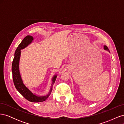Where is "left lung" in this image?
Segmentation results:
<instances>
[{
    "mask_svg": "<svg viewBox=\"0 0 124 124\" xmlns=\"http://www.w3.org/2000/svg\"><path fill=\"white\" fill-rule=\"evenodd\" d=\"M104 50H107V51H109V50L108 49V47L107 46H104ZM110 52V51H109Z\"/></svg>",
    "mask_w": 124,
    "mask_h": 124,
    "instance_id": "left-lung-1",
    "label": "left lung"
}]
</instances>
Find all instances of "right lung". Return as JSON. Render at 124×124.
Masks as SVG:
<instances>
[{
    "instance_id": "obj_1",
    "label": "right lung",
    "mask_w": 124,
    "mask_h": 124,
    "mask_svg": "<svg viewBox=\"0 0 124 124\" xmlns=\"http://www.w3.org/2000/svg\"><path fill=\"white\" fill-rule=\"evenodd\" d=\"M33 37L31 36H27L24 38L22 40L21 43L18 45V46L17 47L16 50L15 52L14 57L13 58V61L12 65V77L14 84L16 86V88L21 94L23 96L24 98L27 100L31 101L32 102H42L43 101L46 100L48 96L50 95L52 87L50 90V93L47 96L43 97H39L33 94L26 87L25 85L23 84V81H22L21 75L19 71V61L21 55V50L23 49L25 47L27 46L28 44L31 43L32 41L33 40ZM56 76H54L53 78V83H54L55 81Z\"/></svg>"
}]
</instances>
